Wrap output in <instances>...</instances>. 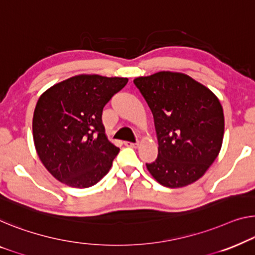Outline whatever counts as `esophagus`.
Here are the masks:
<instances>
[{"instance_id": "esophagus-1", "label": "esophagus", "mask_w": 255, "mask_h": 255, "mask_svg": "<svg viewBox=\"0 0 255 255\" xmlns=\"http://www.w3.org/2000/svg\"><path fill=\"white\" fill-rule=\"evenodd\" d=\"M124 144L126 146H128V147H136L138 145V143H132V142H128V140H126V142H124Z\"/></svg>"}]
</instances>
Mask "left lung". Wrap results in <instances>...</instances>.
I'll list each match as a JSON object with an SVG mask.
<instances>
[{"label":"left lung","instance_id":"1","mask_svg":"<svg viewBox=\"0 0 255 255\" xmlns=\"http://www.w3.org/2000/svg\"><path fill=\"white\" fill-rule=\"evenodd\" d=\"M154 119L158 157L146 168L167 188H183L206 173L220 153L225 116L207 87L178 72L134 80Z\"/></svg>","mask_w":255,"mask_h":255}]
</instances>
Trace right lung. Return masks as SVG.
Segmentation results:
<instances>
[{
	"label": "right lung",
	"instance_id": "1",
	"mask_svg": "<svg viewBox=\"0 0 255 255\" xmlns=\"http://www.w3.org/2000/svg\"><path fill=\"white\" fill-rule=\"evenodd\" d=\"M127 82V78L80 74L41 95L33 116L34 145L56 180L85 189L109 173L120 149L106 137L102 113Z\"/></svg>",
	"mask_w": 255,
	"mask_h": 255
}]
</instances>
